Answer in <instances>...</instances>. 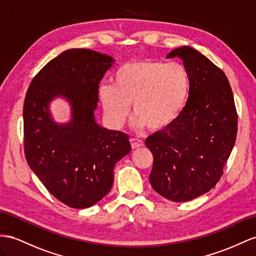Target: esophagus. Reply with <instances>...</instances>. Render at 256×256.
<instances>
[{"label": "esophagus", "mask_w": 256, "mask_h": 256, "mask_svg": "<svg viewBox=\"0 0 256 256\" xmlns=\"http://www.w3.org/2000/svg\"><path fill=\"white\" fill-rule=\"evenodd\" d=\"M130 146H132L133 149H136V148H140V147H142L144 146V142L140 140H137V138H130Z\"/></svg>", "instance_id": "esophagus-1"}]
</instances>
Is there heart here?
<instances>
[{"label": "heart", "mask_w": 256, "mask_h": 256, "mask_svg": "<svg viewBox=\"0 0 256 256\" xmlns=\"http://www.w3.org/2000/svg\"><path fill=\"white\" fill-rule=\"evenodd\" d=\"M190 86L184 64L144 60L123 64L114 74V85H100L98 95L114 128H120L126 123L133 104L134 128L149 126L160 132L173 126L184 112Z\"/></svg>", "instance_id": "heart-1"}]
</instances>
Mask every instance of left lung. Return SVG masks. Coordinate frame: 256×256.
I'll return each mask as SVG.
<instances>
[{"label": "left lung", "mask_w": 256, "mask_h": 256, "mask_svg": "<svg viewBox=\"0 0 256 256\" xmlns=\"http://www.w3.org/2000/svg\"><path fill=\"white\" fill-rule=\"evenodd\" d=\"M178 57L190 76L184 112L173 126L150 135L154 154L150 184L166 199L190 201L208 192L222 174L238 130L232 90L226 74L190 46H180L166 58Z\"/></svg>", "instance_id": "1"}]
</instances>
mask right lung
Segmentation results:
<instances>
[{
    "label": "right lung",
    "mask_w": 256,
    "mask_h": 256,
    "mask_svg": "<svg viewBox=\"0 0 256 256\" xmlns=\"http://www.w3.org/2000/svg\"><path fill=\"white\" fill-rule=\"evenodd\" d=\"M114 62L92 50H67L38 72L26 94V159L45 188L70 208L100 201L112 187L116 163L130 152L126 133L100 126L95 118L98 85ZM57 98L70 104L64 124L51 114Z\"/></svg>",
    "instance_id": "obj_1"
}]
</instances>
